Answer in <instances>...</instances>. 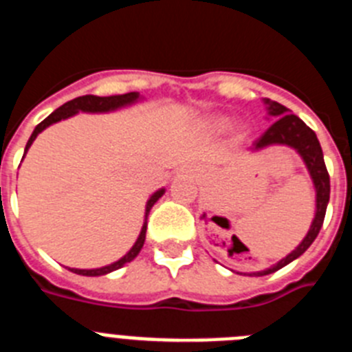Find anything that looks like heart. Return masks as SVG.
Segmentation results:
<instances>
[{
    "mask_svg": "<svg viewBox=\"0 0 352 352\" xmlns=\"http://www.w3.org/2000/svg\"><path fill=\"white\" fill-rule=\"evenodd\" d=\"M229 125H231V116H227V114H214V116H210L206 121H204V126L213 133L223 132ZM247 135H248L247 126L239 125L238 132H236V139H238V141H243Z\"/></svg>",
    "mask_w": 352,
    "mask_h": 352,
    "instance_id": "obj_1",
    "label": "heart"
}]
</instances>
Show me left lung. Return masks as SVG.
Listing matches in <instances>:
<instances>
[{
	"mask_svg": "<svg viewBox=\"0 0 352 352\" xmlns=\"http://www.w3.org/2000/svg\"><path fill=\"white\" fill-rule=\"evenodd\" d=\"M263 102L266 105V113H268L270 118L275 120V123L254 142L252 153L270 148V146H287V148L294 149L303 160L305 167H307L310 178H312L314 188H316V214H314V220L310 223L307 236L301 239V243L291 254H287L284 259H280L270 268L263 270V272L248 273L250 276H264L278 272L280 268L287 266L289 263L298 259L301 254H305V250L314 243V239L321 231L322 222H324L326 206H328L329 201V174L326 170L324 157H322V149L316 132L310 126L305 125L296 114H291V111L282 104H278V102H273L270 98H264Z\"/></svg>",
	"mask_w": 352,
	"mask_h": 352,
	"instance_id": "left-lung-1",
	"label": "left lung"
}]
</instances>
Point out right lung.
<instances>
[{"label": "right lung", "instance_id": "add662e5", "mask_svg": "<svg viewBox=\"0 0 352 352\" xmlns=\"http://www.w3.org/2000/svg\"><path fill=\"white\" fill-rule=\"evenodd\" d=\"M142 100V96L139 95L138 91H130L125 93V95H111V96H95V95H84V96H77L74 100L67 102L63 104L61 107H58L54 113L49 114L42 123L35 126L33 133H31L30 141H28L26 149H24V157H26L28 149L30 146L33 144V141L36 139L40 132L47 129V126L54 125L58 121L61 120H68V118L76 116L77 113H91V114H104V113H113V111H118V109H123V107H129V105L138 104V102ZM23 157V158H24ZM166 194V188H158L157 192L151 194V197L148 199V203H146V210H144V222H142V229L139 232L138 239H135V243L133 247L126 252L125 256L118 259L116 263H111L107 266H102V268H93V270H77V268H70V272L77 273V275H84V276H100V275H107L111 272H116V270L123 268L125 264H129L130 261H133L135 257L139 256V252H141L142 245H144V239H146V227H148V214L153 208V204L157 203L158 199L162 195Z\"/></svg>", "mask_w": 352, "mask_h": 352}]
</instances>
